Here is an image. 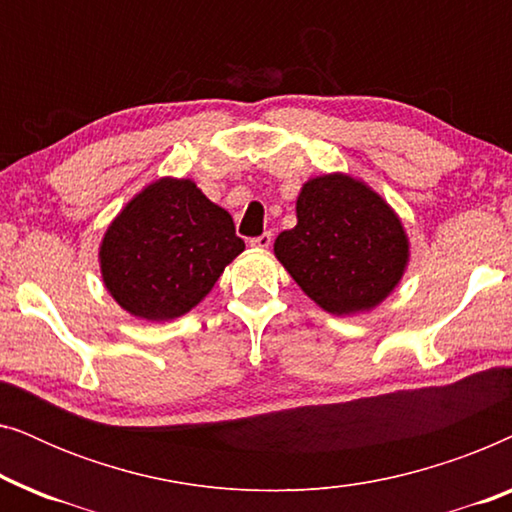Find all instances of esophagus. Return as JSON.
Masks as SVG:
<instances>
[{
  "label": "esophagus",
  "mask_w": 512,
  "mask_h": 512,
  "mask_svg": "<svg viewBox=\"0 0 512 512\" xmlns=\"http://www.w3.org/2000/svg\"><path fill=\"white\" fill-rule=\"evenodd\" d=\"M251 247H258V249H268L270 244H272V235L270 233H263V235H258V237H251Z\"/></svg>",
  "instance_id": "obj_1"
}]
</instances>
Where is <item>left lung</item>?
Masks as SVG:
<instances>
[{"label": "left lung", "instance_id": "obj_1", "mask_svg": "<svg viewBox=\"0 0 512 512\" xmlns=\"http://www.w3.org/2000/svg\"><path fill=\"white\" fill-rule=\"evenodd\" d=\"M296 228L275 240V256L296 284L331 314L373 310L401 282L408 237L387 202L347 174L303 186Z\"/></svg>", "mask_w": 512, "mask_h": 512}]
</instances>
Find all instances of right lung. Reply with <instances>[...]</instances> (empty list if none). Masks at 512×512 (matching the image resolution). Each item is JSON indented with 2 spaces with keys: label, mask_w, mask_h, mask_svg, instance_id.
<instances>
[{
  "label": "right lung",
  "mask_w": 512,
  "mask_h": 512,
  "mask_svg": "<svg viewBox=\"0 0 512 512\" xmlns=\"http://www.w3.org/2000/svg\"><path fill=\"white\" fill-rule=\"evenodd\" d=\"M242 251L226 209L191 179H160L135 195L104 233L102 279L135 317L177 319L212 291Z\"/></svg>",
  "instance_id": "obj_1"
}]
</instances>
